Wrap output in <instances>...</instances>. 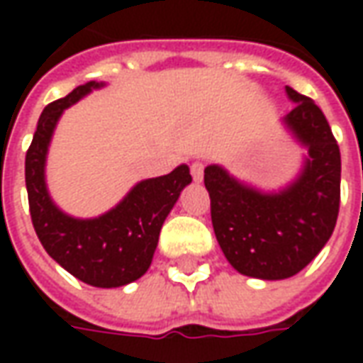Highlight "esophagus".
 I'll return each mask as SVG.
<instances>
[{
    "mask_svg": "<svg viewBox=\"0 0 363 363\" xmlns=\"http://www.w3.org/2000/svg\"><path fill=\"white\" fill-rule=\"evenodd\" d=\"M190 173H192L194 182H202V179H204V163L202 161H194L190 165Z\"/></svg>",
    "mask_w": 363,
    "mask_h": 363,
    "instance_id": "34e87169",
    "label": "esophagus"
}]
</instances>
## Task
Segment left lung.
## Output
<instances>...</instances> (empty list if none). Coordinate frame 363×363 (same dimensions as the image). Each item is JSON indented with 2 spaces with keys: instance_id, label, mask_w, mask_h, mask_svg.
<instances>
[{
  "instance_id": "8db88e82",
  "label": "left lung",
  "mask_w": 363,
  "mask_h": 363,
  "mask_svg": "<svg viewBox=\"0 0 363 363\" xmlns=\"http://www.w3.org/2000/svg\"><path fill=\"white\" fill-rule=\"evenodd\" d=\"M296 106L281 118L303 147L297 174L280 189L264 190L221 165L204 169L216 239L237 272L259 280H286L301 272L333 235L340 204V150L325 114L291 87Z\"/></svg>"
}]
</instances>
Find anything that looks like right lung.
Instances as JSON below:
<instances>
[{"label":"right lung","instance_id":"1","mask_svg":"<svg viewBox=\"0 0 363 363\" xmlns=\"http://www.w3.org/2000/svg\"><path fill=\"white\" fill-rule=\"evenodd\" d=\"M101 87L104 82L85 83L44 108L25 159V182L33 225L52 259L89 286L120 288L147 272L163 221L192 177L182 163L169 174L135 182L118 204L96 218L64 212L46 184L52 135L66 108Z\"/></svg>","mask_w":363,"mask_h":363}]
</instances>
